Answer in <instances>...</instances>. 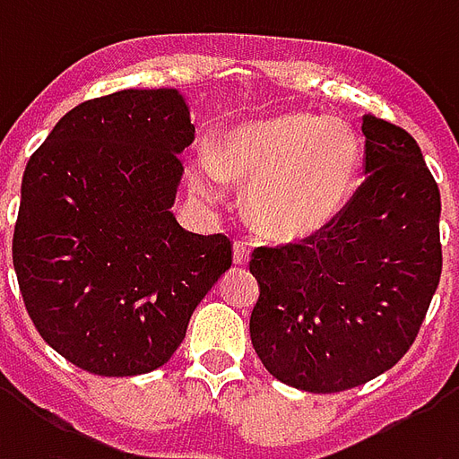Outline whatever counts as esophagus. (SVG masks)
I'll return each instance as SVG.
<instances>
[{
    "label": "esophagus",
    "mask_w": 459,
    "mask_h": 459,
    "mask_svg": "<svg viewBox=\"0 0 459 459\" xmlns=\"http://www.w3.org/2000/svg\"><path fill=\"white\" fill-rule=\"evenodd\" d=\"M233 263L240 264V267L250 263V247L246 243H240V240L233 246Z\"/></svg>",
    "instance_id": "esophagus-1"
}]
</instances>
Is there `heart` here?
I'll use <instances>...</instances> for the list:
<instances>
[{
	"instance_id": "obj_1",
	"label": "heart",
	"mask_w": 459,
	"mask_h": 459,
	"mask_svg": "<svg viewBox=\"0 0 459 459\" xmlns=\"http://www.w3.org/2000/svg\"><path fill=\"white\" fill-rule=\"evenodd\" d=\"M362 162L365 145L348 121L284 111L229 126L213 155L192 158L189 182L209 202L223 195L226 179L247 182L253 226L277 243H301L345 213Z\"/></svg>"
}]
</instances>
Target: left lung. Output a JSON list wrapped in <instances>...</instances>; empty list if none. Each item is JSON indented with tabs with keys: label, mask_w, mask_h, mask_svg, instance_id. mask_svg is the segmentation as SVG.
Returning <instances> with one entry per match:
<instances>
[{
	"label": "left lung",
	"mask_w": 459,
	"mask_h": 459,
	"mask_svg": "<svg viewBox=\"0 0 459 459\" xmlns=\"http://www.w3.org/2000/svg\"><path fill=\"white\" fill-rule=\"evenodd\" d=\"M362 134L368 178L341 219L250 260L253 348L270 375L304 392H342L392 369L443 270L440 192L419 143L377 117L362 118Z\"/></svg>",
	"instance_id": "1"
}]
</instances>
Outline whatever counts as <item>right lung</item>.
<instances>
[{"instance_id": "1", "label": "right lung", "mask_w": 459, "mask_h": 459, "mask_svg": "<svg viewBox=\"0 0 459 459\" xmlns=\"http://www.w3.org/2000/svg\"><path fill=\"white\" fill-rule=\"evenodd\" d=\"M192 141L178 90H121L67 111L26 165L19 290L40 338L91 375L162 368L230 267L226 236L172 213Z\"/></svg>"}]
</instances>
